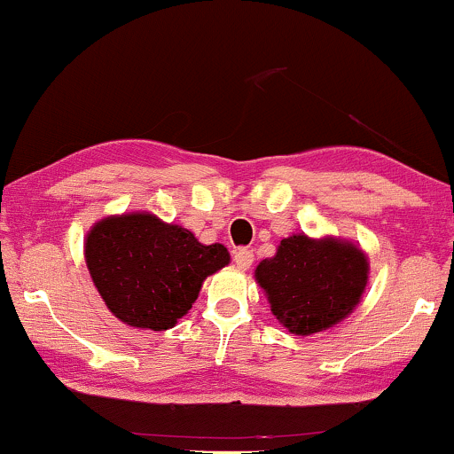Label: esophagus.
Wrapping results in <instances>:
<instances>
[{"instance_id":"obj_1","label":"esophagus","mask_w":454,"mask_h":454,"mask_svg":"<svg viewBox=\"0 0 454 454\" xmlns=\"http://www.w3.org/2000/svg\"><path fill=\"white\" fill-rule=\"evenodd\" d=\"M252 262H254L252 249L241 247V249H237V252H234V264H237V267L241 270H247L249 267H252Z\"/></svg>"}]
</instances>
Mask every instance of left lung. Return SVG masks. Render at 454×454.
<instances>
[{
	"label": "left lung",
	"mask_w": 454,
	"mask_h": 454,
	"mask_svg": "<svg viewBox=\"0 0 454 454\" xmlns=\"http://www.w3.org/2000/svg\"><path fill=\"white\" fill-rule=\"evenodd\" d=\"M270 311L293 335H314L352 314L369 281L358 245L335 237L281 239L278 254L256 267Z\"/></svg>",
	"instance_id": "left-lung-1"
}]
</instances>
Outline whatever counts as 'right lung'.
Masks as SVG:
<instances>
[{
  "label": "right lung",
  "mask_w": 454,
  "mask_h": 454,
  "mask_svg": "<svg viewBox=\"0 0 454 454\" xmlns=\"http://www.w3.org/2000/svg\"><path fill=\"white\" fill-rule=\"evenodd\" d=\"M85 262L108 309L134 328L166 331L192 309L202 281L231 262L222 243L147 211L104 217L87 232Z\"/></svg>",
  "instance_id": "1"
}]
</instances>
